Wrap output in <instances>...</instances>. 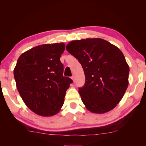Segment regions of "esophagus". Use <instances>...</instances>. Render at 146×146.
<instances>
[{
    "label": "esophagus",
    "instance_id": "1",
    "mask_svg": "<svg viewBox=\"0 0 146 146\" xmlns=\"http://www.w3.org/2000/svg\"><path fill=\"white\" fill-rule=\"evenodd\" d=\"M71 79H72L73 80V82H75V76H73L72 77H71Z\"/></svg>",
    "mask_w": 146,
    "mask_h": 146
}]
</instances>
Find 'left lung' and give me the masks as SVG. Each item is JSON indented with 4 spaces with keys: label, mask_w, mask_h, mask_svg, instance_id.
Returning <instances> with one entry per match:
<instances>
[{
    "label": "left lung",
    "mask_w": 146,
    "mask_h": 146,
    "mask_svg": "<svg viewBox=\"0 0 146 146\" xmlns=\"http://www.w3.org/2000/svg\"><path fill=\"white\" fill-rule=\"evenodd\" d=\"M66 49L82 66L86 82L78 93L87 110L102 114L114 109L129 84V67L120 49L98 38L73 40Z\"/></svg>",
    "instance_id": "left-lung-1"
}]
</instances>
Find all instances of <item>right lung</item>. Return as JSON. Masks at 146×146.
<instances>
[{
    "label": "right lung",
    "mask_w": 146,
    "mask_h": 146,
    "mask_svg": "<svg viewBox=\"0 0 146 146\" xmlns=\"http://www.w3.org/2000/svg\"><path fill=\"white\" fill-rule=\"evenodd\" d=\"M65 44L37 46L19 56L14 69L17 88L29 110L42 117L60 111L72 80L63 76L60 58Z\"/></svg>",
    "instance_id": "obj_1"
}]
</instances>
